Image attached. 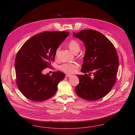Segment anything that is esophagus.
Wrapping results in <instances>:
<instances>
[{
	"mask_svg": "<svg viewBox=\"0 0 135 135\" xmlns=\"http://www.w3.org/2000/svg\"><path fill=\"white\" fill-rule=\"evenodd\" d=\"M70 76H71V75L70 74H66V77H70Z\"/></svg>",
	"mask_w": 135,
	"mask_h": 135,
	"instance_id": "34e87169",
	"label": "esophagus"
}]
</instances>
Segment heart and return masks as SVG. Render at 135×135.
Listing matches in <instances>:
<instances>
[{"label":"heart","mask_w":135,"mask_h":135,"mask_svg":"<svg viewBox=\"0 0 135 135\" xmlns=\"http://www.w3.org/2000/svg\"><path fill=\"white\" fill-rule=\"evenodd\" d=\"M68 46L71 51L74 54L78 53L80 50V45L76 40H72L68 42ZM60 47L58 48L56 52V55H57ZM78 64L76 63H64L59 66V69L65 72L72 73L77 71Z\"/></svg>","instance_id":"b5f03b06"}]
</instances>
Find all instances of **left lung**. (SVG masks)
Here are the masks:
<instances>
[{
	"instance_id": "8db88e82",
	"label": "left lung",
	"mask_w": 135,
	"mask_h": 135,
	"mask_svg": "<svg viewBox=\"0 0 135 135\" xmlns=\"http://www.w3.org/2000/svg\"><path fill=\"white\" fill-rule=\"evenodd\" d=\"M73 36L81 40L85 48L79 83L75 91L86 100L96 101L108 94L115 83L119 60L114 46L102 33L85 29ZM89 74V75L87 73ZM93 74L91 79L89 76Z\"/></svg>"
}]
</instances>
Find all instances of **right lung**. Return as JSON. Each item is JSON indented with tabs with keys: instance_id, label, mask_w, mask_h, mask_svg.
<instances>
[{
	"instance_id": "obj_1",
	"label": "right lung",
	"mask_w": 135,
	"mask_h": 135,
	"mask_svg": "<svg viewBox=\"0 0 135 135\" xmlns=\"http://www.w3.org/2000/svg\"><path fill=\"white\" fill-rule=\"evenodd\" d=\"M69 34L65 31L39 33L27 40L18 52L15 64L17 84L27 99L40 102L56 94L65 73L57 71L50 76L42 71L51 66L57 50Z\"/></svg>"
}]
</instances>
